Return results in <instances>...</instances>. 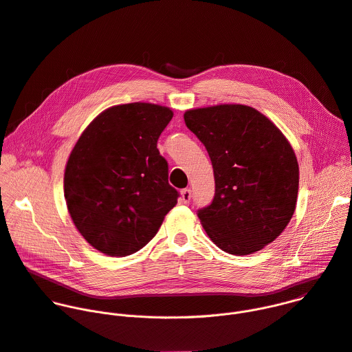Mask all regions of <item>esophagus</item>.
Wrapping results in <instances>:
<instances>
[{
	"instance_id": "1",
	"label": "esophagus",
	"mask_w": 352,
	"mask_h": 352,
	"mask_svg": "<svg viewBox=\"0 0 352 352\" xmlns=\"http://www.w3.org/2000/svg\"><path fill=\"white\" fill-rule=\"evenodd\" d=\"M190 197H192V192H190V189H182L181 190V202H184V204H189L190 202Z\"/></svg>"
}]
</instances>
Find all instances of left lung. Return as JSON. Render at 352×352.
Returning a JSON list of instances; mask_svg holds the SVG:
<instances>
[{
	"label": "left lung",
	"instance_id": "1",
	"mask_svg": "<svg viewBox=\"0 0 352 352\" xmlns=\"http://www.w3.org/2000/svg\"><path fill=\"white\" fill-rule=\"evenodd\" d=\"M186 126L213 164V202L197 212L209 238L230 255L243 256L273 242L289 223L299 168L283 132L243 104L185 111Z\"/></svg>",
	"mask_w": 352,
	"mask_h": 352
}]
</instances>
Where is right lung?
<instances>
[{"label": "right lung", "instance_id": "obj_1", "mask_svg": "<svg viewBox=\"0 0 352 352\" xmlns=\"http://www.w3.org/2000/svg\"><path fill=\"white\" fill-rule=\"evenodd\" d=\"M153 103L113 106L82 132L68 157L64 195L80 235L109 256H128L152 239L178 192L157 140L171 121Z\"/></svg>", "mask_w": 352, "mask_h": 352}]
</instances>
